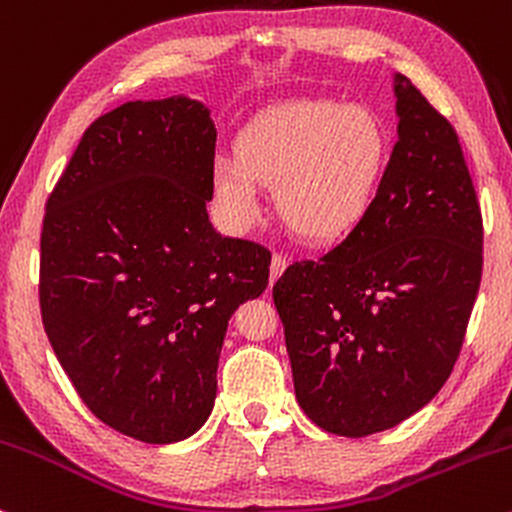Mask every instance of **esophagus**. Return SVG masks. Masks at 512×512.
<instances>
[{
    "instance_id": "34e87169",
    "label": "esophagus",
    "mask_w": 512,
    "mask_h": 512,
    "mask_svg": "<svg viewBox=\"0 0 512 512\" xmlns=\"http://www.w3.org/2000/svg\"><path fill=\"white\" fill-rule=\"evenodd\" d=\"M286 264H289V260H286L284 255H279V252H274L272 255V264H269V281H274L279 279L281 274H284V269H286Z\"/></svg>"
}]
</instances>
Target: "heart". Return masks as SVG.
Segmentation results:
<instances>
[{
  "instance_id": "1",
  "label": "heart",
  "mask_w": 512,
  "mask_h": 512,
  "mask_svg": "<svg viewBox=\"0 0 512 512\" xmlns=\"http://www.w3.org/2000/svg\"><path fill=\"white\" fill-rule=\"evenodd\" d=\"M387 154L383 122L368 108L289 101L240 132L236 158H216L211 190L228 226L245 231L260 219L257 185H274L281 221L310 243H330L366 219Z\"/></svg>"
}]
</instances>
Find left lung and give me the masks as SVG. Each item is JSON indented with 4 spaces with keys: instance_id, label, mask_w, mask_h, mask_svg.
Wrapping results in <instances>:
<instances>
[{
    "instance_id": "8db88e82",
    "label": "left lung",
    "mask_w": 512,
    "mask_h": 512,
    "mask_svg": "<svg viewBox=\"0 0 512 512\" xmlns=\"http://www.w3.org/2000/svg\"><path fill=\"white\" fill-rule=\"evenodd\" d=\"M399 139L378 197L320 260L274 284L296 399L322 431L363 438L438 395L481 284L484 223L455 127L395 76Z\"/></svg>"
}]
</instances>
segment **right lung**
Wrapping results in <instances>:
<instances>
[{"mask_svg":"<svg viewBox=\"0 0 512 512\" xmlns=\"http://www.w3.org/2000/svg\"><path fill=\"white\" fill-rule=\"evenodd\" d=\"M214 146L202 103H125L91 122L45 204V334L93 416L142 443L202 428L228 320L269 284V250L209 223Z\"/></svg>","mask_w":512,"mask_h":512,"instance_id":"add662e5","label":"right lung"}]
</instances>
